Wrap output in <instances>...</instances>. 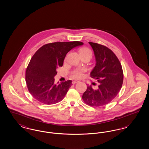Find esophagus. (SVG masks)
Listing matches in <instances>:
<instances>
[{"mask_svg": "<svg viewBox=\"0 0 149 149\" xmlns=\"http://www.w3.org/2000/svg\"><path fill=\"white\" fill-rule=\"evenodd\" d=\"M79 81H78V80H74V81H72V83L73 84H76V83H79Z\"/></svg>", "mask_w": 149, "mask_h": 149, "instance_id": "34e87169", "label": "esophagus"}]
</instances>
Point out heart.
I'll return each mask as SVG.
<instances>
[{
    "instance_id": "heart-1",
    "label": "heart",
    "mask_w": 149,
    "mask_h": 149,
    "mask_svg": "<svg viewBox=\"0 0 149 149\" xmlns=\"http://www.w3.org/2000/svg\"><path fill=\"white\" fill-rule=\"evenodd\" d=\"M79 52L80 55H88L92 57V52L91 50L88 48L83 47L81 48L79 50ZM83 69H77L72 72V77L76 79H80L83 77Z\"/></svg>"
}]
</instances>
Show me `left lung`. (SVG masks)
<instances>
[{"label":"left lung","mask_w":149,"mask_h":149,"mask_svg":"<svg viewBox=\"0 0 149 149\" xmlns=\"http://www.w3.org/2000/svg\"><path fill=\"white\" fill-rule=\"evenodd\" d=\"M89 43L94 51L96 61L91 77L97 79L100 84L96 90L88 85L82 98L91 106H103L109 103L120 92L123 72L118 58L112 50L97 43Z\"/></svg>","instance_id":"left-lung-1"}]
</instances>
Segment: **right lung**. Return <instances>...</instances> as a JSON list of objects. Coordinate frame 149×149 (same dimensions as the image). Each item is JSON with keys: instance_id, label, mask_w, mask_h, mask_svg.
Instances as JSON below:
<instances>
[{"instance_id": "1", "label": "right lung", "mask_w": 149, "mask_h": 149, "mask_svg": "<svg viewBox=\"0 0 149 149\" xmlns=\"http://www.w3.org/2000/svg\"><path fill=\"white\" fill-rule=\"evenodd\" d=\"M80 41L57 42L42 46L31 58L26 71L29 92L38 102L54 104L64 99L72 84L71 80L55 84L56 69L62 66L67 53L81 46Z\"/></svg>"}]
</instances>
